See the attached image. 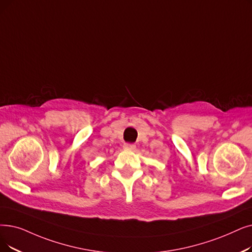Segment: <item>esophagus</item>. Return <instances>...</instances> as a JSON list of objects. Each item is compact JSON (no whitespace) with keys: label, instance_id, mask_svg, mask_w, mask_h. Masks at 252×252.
Listing matches in <instances>:
<instances>
[{"label":"esophagus","instance_id":"1","mask_svg":"<svg viewBox=\"0 0 252 252\" xmlns=\"http://www.w3.org/2000/svg\"><path fill=\"white\" fill-rule=\"evenodd\" d=\"M124 148L127 149V150H134L136 148V145L135 144H129V143H125Z\"/></svg>","mask_w":252,"mask_h":252}]
</instances>
